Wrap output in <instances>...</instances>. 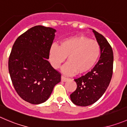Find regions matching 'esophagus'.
<instances>
[{
  "mask_svg": "<svg viewBox=\"0 0 127 127\" xmlns=\"http://www.w3.org/2000/svg\"><path fill=\"white\" fill-rule=\"evenodd\" d=\"M68 80V78H67V77H64V76H62L61 77V80L62 81V82H66V81H67Z\"/></svg>",
  "mask_w": 127,
  "mask_h": 127,
  "instance_id": "obj_1",
  "label": "esophagus"
}]
</instances>
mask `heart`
Instances as JSON below:
<instances>
[{
    "label": "heart",
    "instance_id": "obj_1",
    "mask_svg": "<svg viewBox=\"0 0 127 127\" xmlns=\"http://www.w3.org/2000/svg\"><path fill=\"white\" fill-rule=\"evenodd\" d=\"M100 54V46L96 41L84 35L74 36L62 41L60 45L53 44L49 51V60L54 68H59L67 56L62 68L64 74L70 75L90 70Z\"/></svg>",
    "mask_w": 127,
    "mask_h": 127
}]
</instances>
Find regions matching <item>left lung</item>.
<instances>
[{
    "label": "left lung",
    "mask_w": 127,
    "mask_h": 127,
    "mask_svg": "<svg viewBox=\"0 0 127 127\" xmlns=\"http://www.w3.org/2000/svg\"><path fill=\"white\" fill-rule=\"evenodd\" d=\"M92 30L100 46V57L90 72L74 79L77 87L70 94L72 102L76 105L82 107L93 104L103 95L113 74V54L112 47L102 34Z\"/></svg>",
    "instance_id": "1"
}]
</instances>
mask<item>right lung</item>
<instances>
[{"mask_svg": "<svg viewBox=\"0 0 127 127\" xmlns=\"http://www.w3.org/2000/svg\"><path fill=\"white\" fill-rule=\"evenodd\" d=\"M55 30L37 25L20 35L13 45L8 59V71L18 95L32 104L49 98L61 73L47 59Z\"/></svg>", "mask_w": 127, "mask_h": 127, "instance_id": "1", "label": "right lung"}]
</instances>
